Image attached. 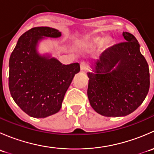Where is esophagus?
<instances>
[{
    "label": "esophagus",
    "instance_id": "1",
    "mask_svg": "<svg viewBox=\"0 0 154 154\" xmlns=\"http://www.w3.org/2000/svg\"><path fill=\"white\" fill-rule=\"evenodd\" d=\"M87 68H88V66H87L86 62H82L80 63V69L82 71H86V70H87Z\"/></svg>",
    "mask_w": 154,
    "mask_h": 154
}]
</instances>
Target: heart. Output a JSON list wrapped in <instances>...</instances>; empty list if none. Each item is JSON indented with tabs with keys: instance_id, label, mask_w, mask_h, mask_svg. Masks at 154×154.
Masks as SVG:
<instances>
[{
	"instance_id": "heart-1",
	"label": "heart",
	"mask_w": 154,
	"mask_h": 154,
	"mask_svg": "<svg viewBox=\"0 0 154 154\" xmlns=\"http://www.w3.org/2000/svg\"><path fill=\"white\" fill-rule=\"evenodd\" d=\"M101 41L103 42H102V44H103V47H108V46L110 45V43H111V40L108 38H100V37H95V38H94L92 39L91 44H96V43H98Z\"/></svg>"
}]
</instances>
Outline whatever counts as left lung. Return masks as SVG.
<instances>
[{
  "label": "left lung",
  "mask_w": 154,
  "mask_h": 154,
  "mask_svg": "<svg viewBox=\"0 0 154 154\" xmlns=\"http://www.w3.org/2000/svg\"><path fill=\"white\" fill-rule=\"evenodd\" d=\"M125 41L108 48L88 72V100L95 112L106 117L125 116L145 99L150 88L147 61L133 34L123 32Z\"/></svg>",
  "instance_id": "obj_1"
}]
</instances>
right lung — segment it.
I'll list each match as a JSON object with an SVG mask.
<instances>
[{
    "label": "right lung",
    "mask_w": 154,
    "mask_h": 154,
    "mask_svg": "<svg viewBox=\"0 0 154 154\" xmlns=\"http://www.w3.org/2000/svg\"><path fill=\"white\" fill-rule=\"evenodd\" d=\"M61 32L37 27L20 36L9 62V88L12 97L31 117L45 118L58 112L78 63L63 65L54 58L40 56L36 45L44 37L58 38Z\"/></svg>",
    "instance_id": "right-lung-1"
}]
</instances>
